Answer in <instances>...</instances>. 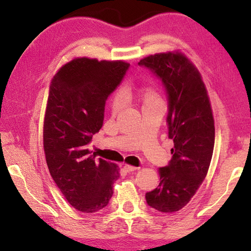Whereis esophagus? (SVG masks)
Returning a JSON list of instances; mask_svg holds the SVG:
<instances>
[{"instance_id": "obj_1", "label": "esophagus", "mask_w": 251, "mask_h": 251, "mask_svg": "<svg viewBox=\"0 0 251 251\" xmlns=\"http://www.w3.org/2000/svg\"><path fill=\"white\" fill-rule=\"evenodd\" d=\"M124 169L126 170V172L131 173V172H136V170L138 169V167L130 166V165H127V164H125V165H124Z\"/></svg>"}]
</instances>
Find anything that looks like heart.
I'll return each instance as SVG.
<instances>
[{"instance_id":"1","label":"heart","mask_w":251,"mask_h":251,"mask_svg":"<svg viewBox=\"0 0 251 251\" xmlns=\"http://www.w3.org/2000/svg\"><path fill=\"white\" fill-rule=\"evenodd\" d=\"M124 98H125L124 93H123L122 90H120V92H117L115 94L113 101H112V108H113L114 111H117L123 105V103H124ZM142 99H143V104L156 102V101H162L156 90H154L153 88L143 89Z\"/></svg>"}]
</instances>
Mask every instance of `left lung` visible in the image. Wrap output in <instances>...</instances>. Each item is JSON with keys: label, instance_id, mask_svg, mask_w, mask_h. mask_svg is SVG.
<instances>
[{"label": "left lung", "instance_id": "left-lung-1", "mask_svg": "<svg viewBox=\"0 0 251 251\" xmlns=\"http://www.w3.org/2000/svg\"><path fill=\"white\" fill-rule=\"evenodd\" d=\"M138 65L159 78L167 94L173 157L158 169L161 182L146 200L155 210L172 214L188 204L206 177L215 146L214 116L201 73L183 54L151 55Z\"/></svg>", "mask_w": 251, "mask_h": 251}]
</instances>
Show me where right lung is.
<instances>
[{"instance_id": "1", "label": "right lung", "mask_w": 251, "mask_h": 251, "mask_svg": "<svg viewBox=\"0 0 251 251\" xmlns=\"http://www.w3.org/2000/svg\"><path fill=\"white\" fill-rule=\"evenodd\" d=\"M129 63L76 58L51 79L43 142L52 180L72 207L97 212L109 204L120 177L116 164L95 159L87 149L103 124L105 101Z\"/></svg>"}]
</instances>
